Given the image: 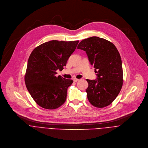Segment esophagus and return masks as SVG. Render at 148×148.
I'll return each instance as SVG.
<instances>
[{"label": "esophagus", "mask_w": 148, "mask_h": 148, "mask_svg": "<svg viewBox=\"0 0 148 148\" xmlns=\"http://www.w3.org/2000/svg\"><path fill=\"white\" fill-rule=\"evenodd\" d=\"M73 81H74V82H77L78 81H79V79H77V78H74V79H73Z\"/></svg>", "instance_id": "esophagus-1"}]
</instances>
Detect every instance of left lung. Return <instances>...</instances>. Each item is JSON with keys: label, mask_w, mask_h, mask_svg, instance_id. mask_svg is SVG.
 Here are the masks:
<instances>
[{"label": "left lung", "mask_w": 148, "mask_h": 148, "mask_svg": "<svg viewBox=\"0 0 148 148\" xmlns=\"http://www.w3.org/2000/svg\"><path fill=\"white\" fill-rule=\"evenodd\" d=\"M77 49L86 52L97 75V79H87L89 102L97 108L108 106L115 99L123 85L122 61L116 47L108 40L93 36L82 40Z\"/></svg>", "instance_id": "1"}]
</instances>
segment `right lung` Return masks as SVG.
<instances>
[{
  "label": "right lung",
  "mask_w": 148,
  "mask_h": 148,
  "mask_svg": "<svg viewBox=\"0 0 148 148\" xmlns=\"http://www.w3.org/2000/svg\"><path fill=\"white\" fill-rule=\"evenodd\" d=\"M79 41L51 40L36 47L30 54L25 75L28 91L34 101L47 110L58 108L67 98L72 79L56 76L62 71Z\"/></svg>",
  "instance_id": "add662e5"
}]
</instances>
